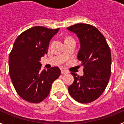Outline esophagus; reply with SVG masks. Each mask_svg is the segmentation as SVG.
<instances>
[{
    "label": "esophagus",
    "mask_w": 124,
    "mask_h": 124,
    "mask_svg": "<svg viewBox=\"0 0 124 124\" xmlns=\"http://www.w3.org/2000/svg\"><path fill=\"white\" fill-rule=\"evenodd\" d=\"M68 73V72L66 71V70H61V74H67Z\"/></svg>",
    "instance_id": "34e87169"
}]
</instances>
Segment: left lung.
Here are the masks:
<instances>
[{
	"mask_svg": "<svg viewBox=\"0 0 124 124\" xmlns=\"http://www.w3.org/2000/svg\"><path fill=\"white\" fill-rule=\"evenodd\" d=\"M77 35L80 43L78 59L83 66L84 74L71 73L74 82L68 87L73 99L89 103L104 91L111 74V53L105 37L96 27L78 23L67 28Z\"/></svg>",
	"mask_w": 124,
	"mask_h": 124,
	"instance_id": "obj_1",
	"label": "left lung"
}]
</instances>
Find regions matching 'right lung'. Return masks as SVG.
I'll use <instances>...</instances> for the list:
<instances>
[{
	"mask_svg": "<svg viewBox=\"0 0 124 124\" xmlns=\"http://www.w3.org/2000/svg\"><path fill=\"white\" fill-rule=\"evenodd\" d=\"M60 28L37 26L15 40L8 58L11 80L18 94L29 102L38 103L48 96L52 83L60 76L58 67L41 70L40 58L47 54L49 43Z\"/></svg>",
	"mask_w": 124,
	"mask_h": 124,
	"instance_id": "1",
	"label": "right lung"
}]
</instances>
